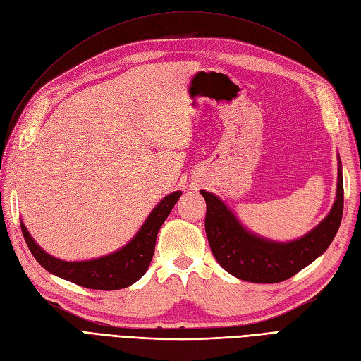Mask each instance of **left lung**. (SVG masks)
<instances>
[{"label":"left lung","instance_id":"8db88e82","mask_svg":"<svg viewBox=\"0 0 361 361\" xmlns=\"http://www.w3.org/2000/svg\"><path fill=\"white\" fill-rule=\"evenodd\" d=\"M206 200L204 231L212 255L232 276L253 283H279L293 277L321 256L334 239L343 214V178L338 167L337 197L329 216L292 243H272L251 235L214 194Z\"/></svg>","mask_w":361,"mask_h":361}]
</instances>
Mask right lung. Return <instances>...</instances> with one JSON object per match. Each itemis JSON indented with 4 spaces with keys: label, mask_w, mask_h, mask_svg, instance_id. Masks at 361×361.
Masks as SVG:
<instances>
[{
    "label": "right lung",
    "mask_w": 361,
    "mask_h": 361,
    "mask_svg": "<svg viewBox=\"0 0 361 361\" xmlns=\"http://www.w3.org/2000/svg\"><path fill=\"white\" fill-rule=\"evenodd\" d=\"M180 195L182 192L176 191L167 195L166 199H162V202L147 216L146 223L140 228V232L134 236L133 241L122 250L116 251V253L94 260L66 262L56 259L45 253L35 243L24 223H20V231H23L31 255L51 274L89 289H123L145 276L150 265V260L154 257L159 228Z\"/></svg>",
    "instance_id": "1"
}]
</instances>
